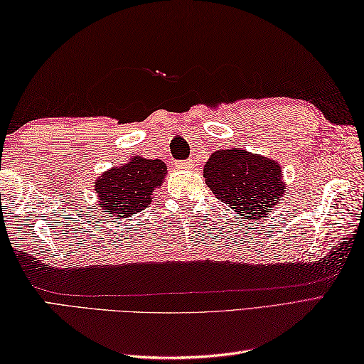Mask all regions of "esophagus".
Listing matches in <instances>:
<instances>
[{
	"label": "esophagus",
	"instance_id": "34e87169",
	"mask_svg": "<svg viewBox=\"0 0 364 364\" xmlns=\"http://www.w3.org/2000/svg\"><path fill=\"white\" fill-rule=\"evenodd\" d=\"M175 167L180 168V170H191L192 167H194V162H192L191 159L189 161H176Z\"/></svg>",
	"mask_w": 364,
	"mask_h": 364
}]
</instances>
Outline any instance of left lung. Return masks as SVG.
<instances>
[{
  "label": "left lung",
  "instance_id": "8db88e82",
  "mask_svg": "<svg viewBox=\"0 0 364 364\" xmlns=\"http://www.w3.org/2000/svg\"><path fill=\"white\" fill-rule=\"evenodd\" d=\"M203 176L215 198L250 220L267 218L286 192L278 161L236 146L214 151Z\"/></svg>",
  "mask_w": 364,
  "mask_h": 364
}]
</instances>
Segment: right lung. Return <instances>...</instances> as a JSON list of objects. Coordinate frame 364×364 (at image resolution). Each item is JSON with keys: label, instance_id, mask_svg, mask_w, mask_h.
Masks as SVG:
<instances>
[{"label": "right lung", "instance_id": "obj_1", "mask_svg": "<svg viewBox=\"0 0 364 364\" xmlns=\"http://www.w3.org/2000/svg\"><path fill=\"white\" fill-rule=\"evenodd\" d=\"M166 175L167 166L161 159L131 156L125 164L106 170L95 180L98 206L109 218L128 219L149 208L154 189L161 188Z\"/></svg>", "mask_w": 364, "mask_h": 364}]
</instances>
